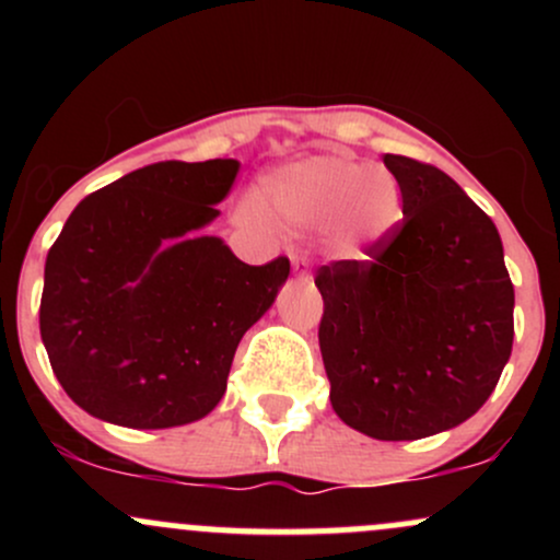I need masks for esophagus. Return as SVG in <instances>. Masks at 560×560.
Listing matches in <instances>:
<instances>
[{"mask_svg": "<svg viewBox=\"0 0 560 560\" xmlns=\"http://www.w3.org/2000/svg\"><path fill=\"white\" fill-rule=\"evenodd\" d=\"M292 268L298 273H307V255H302V253H294L292 255Z\"/></svg>", "mask_w": 560, "mask_h": 560, "instance_id": "esophagus-1", "label": "esophagus"}]
</instances>
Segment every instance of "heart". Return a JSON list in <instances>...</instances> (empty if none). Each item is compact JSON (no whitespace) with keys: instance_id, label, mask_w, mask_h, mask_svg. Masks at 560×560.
<instances>
[{"instance_id":"1","label":"heart","mask_w":560,"mask_h":560,"mask_svg":"<svg viewBox=\"0 0 560 560\" xmlns=\"http://www.w3.org/2000/svg\"><path fill=\"white\" fill-rule=\"evenodd\" d=\"M262 213L294 231L329 229L342 253L361 255L400 221V184L382 165L316 155L268 173L258 189ZM244 221L258 223L255 210Z\"/></svg>"}]
</instances>
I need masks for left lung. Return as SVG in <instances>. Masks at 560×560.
Returning a JSON list of instances; mask_svg holds the SVG:
<instances>
[{
    "mask_svg": "<svg viewBox=\"0 0 560 560\" xmlns=\"http://www.w3.org/2000/svg\"><path fill=\"white\" fill-rule=\"evenodd\" d=\"M402 221L365 260L320 266L331 405L374 440H421L487 402L513 347V284L492 218L447 173L384 155Z\"/></svg>",
    "mask_w": 560,
    "mask_h": 560,
    "instance_id": "left-lung-1",
    "label": "left lung"
}]
</instances>
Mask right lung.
<instances>
[{
	"label": "right lung",
	"instance_id": "1",
	"mask_svg": "<svg viewBox=\"0 0 560 560\" xmlns=\"http://www.w3.org/2000/svg\"><path fill=\"white\" fill-rule=\"evenodd\" d=\"M240 163L165 160L83 197L44 266L38 329L75 405L131 429L197 421L226 392L244 331L271 307L289 258L247 266L218 236Z\"/></svg>",
	"mask_w": 560,
	"mask_h": 560
}]
</instances>
